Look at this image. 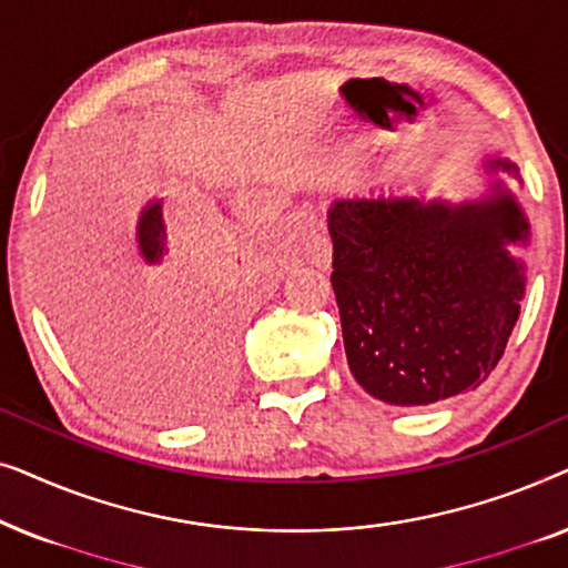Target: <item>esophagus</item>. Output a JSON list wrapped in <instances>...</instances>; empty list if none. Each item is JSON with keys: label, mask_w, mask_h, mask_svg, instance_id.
<instances>
[{"label": "esophagus", "mask_w": 568, "mask_h": 568, "mask_svg": "<svg viewBox=\"0 0 568 568\" xmlns=\"http://www.w3.org/2000/svg\"><path fill=\"white\" fill-rule=\"evenodd\" d=\"M305 255H307V261L313 263V266L328 268L331 258H333L331 237L325 235V232H315V235L305 243Z\"/></svg>", "instance_id": "34e87169"}]
</instances>
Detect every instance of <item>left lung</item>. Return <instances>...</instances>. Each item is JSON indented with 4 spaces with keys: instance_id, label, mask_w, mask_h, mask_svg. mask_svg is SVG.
Here are the masks:
<instances>
[{
    "instance_id": "1",
    "label": "left lung",
    "mask_w": 568,
    "mask_h": 568,
    "mask_svg": "<svg viewBox=\"0 0 568 568\" xmlns=\"http://www.w3.org/2000/svg\"><path fill=\"white\" fill-rule=\"evenodd\" d=\"M491 170L517 168L491 160ZM348 369L393 406L476 390L499 364L525 297L509 243L530 224L511 193L449 206L418 199L336 201L328 212Z\"/></svg>"
}]
</instances>
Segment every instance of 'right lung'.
<instances>
[{"instance_id":"1","label":"right lung","mask_w":568,"mask_h":568,"mask_svg":"<svg viewBox=\"0 0 568 568\" xmlns=\"http://www.w3.org/2000/svg\"><path fill=\"white\" fill-rule=\"evenodd\" d=\"M196 212L139 216L136 261L113 263L95 290L98 325L80 348L115 400L144 418L189 422L212 410L235 372V328L212 292L227 261Z\"/></svg>"}]
</instances>
